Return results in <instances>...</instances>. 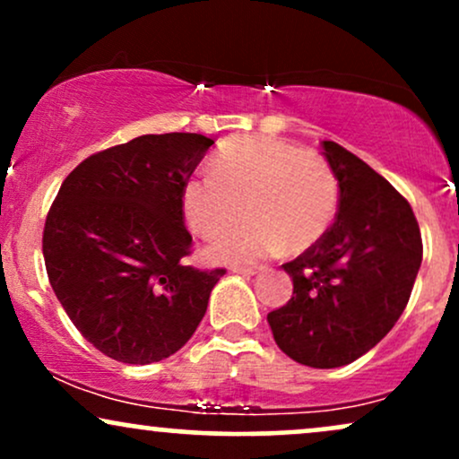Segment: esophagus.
<instances>
[{
	"label": "esophagus",
	"instance_id": "1",
	"mask_svg": "<svg viewBox=\"0 0 459 459\" xmlns=\"http://www.w3.org/2000/svg\"><path fill=\"white\" fill-rule=\"evenodd\" d=\"M261 270H263L261 265H233L230 267V272L244 273V276H255V273H259Z\"/></svg>",
	"mask_w": 459,
	"mask_h": 459
}]
</instances>
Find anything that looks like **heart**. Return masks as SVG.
Here are the masks:
<instances>
[{"label":"heart","instance_id":"1","mask_svg":"<svg viewBox=\"0 0 459 459\" xmlns=\"http://www.w3.org/2000/svg\"><path fill=\"white\" fill-rule=\"evenodd\" d=\"M213 172L183 186V215L200 237L224 230L207 247L215 263H247L284 244L304 252L330 230L339 212V178L324 155L273 135H239L220 146Z\"/></svg>","mask_w":459,"mask_h":459}]
</instances>
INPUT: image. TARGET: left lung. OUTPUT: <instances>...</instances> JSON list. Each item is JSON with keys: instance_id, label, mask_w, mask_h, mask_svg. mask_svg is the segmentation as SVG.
<instances>
[{"instance_id": "obj_1", "label": "left lung", "mask_w": 459, "mask_h": 459, "mask_svg": "<svg viewBox=\"0 0 459 459\" xmlns=\"http://www.w3.org/2000/svg\"><path fill=\"white\" fill-rule=\"evenodd\" d=\"M339 178L334 224L298 259L284 263L293 296L267 315L289 358L334 368L367 354L402 317L423 261L412 207L360 157L325 140Z\"/></svg>"}]
</instances>
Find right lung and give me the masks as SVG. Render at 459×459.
<instances>
[{"instance_id":"right-lung-1","label":"right lung","mask_w":459,"mask_h":459,"mask_svg":"<svg viewBox=\"0 0 459 459\" xmlns=\"http://www.w3.org/2000/svg\"><path fill=\"white\" fill-rule=\"evenodd\" d=\"M212 138L140 135L83 160L47 213L43 255L83 339L127 365H151L192 339L226 270L187 265L183 186Z\"/></svg>"}]
</instances>
